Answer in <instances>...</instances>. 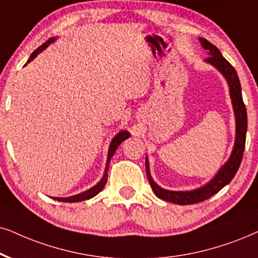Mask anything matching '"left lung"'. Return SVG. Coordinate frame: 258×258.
Listing matches in <instances>:
<instances>
[{
	"label": "left lung",
	"mask_w": 258,
	"mask_h": 258,
	"mask_svg": "<svg viewBox=\"0 0 258 258\" xmlns=\"http://www.w3.org/2000/svg\"><path fill=\"white\" fill-rule=\"evenodd\" d=\"M200 41L202 44V47L208 51L210 57L206 58V61L211 63L212 65L217 68L221 74L226 77L227 82L230 86V94L231 99H232L234 114H236V143H234V148L232 151V155L226 164L220 169L216 177L212 180L210 183L205 185V187L199 188L197 190L193 191H171L165 190L159 187L153 182L150 175L149 169V162L146 158L145 167H146V176L151 185L153 193L156 197H158L162 200L174 202L177 205H193L198 204V202L205 201L214 194H217L220 189H223L225 185L229 184L232 178L236 175V172L239 169L240 163H242L244 148H245V138H246V127H247V116H246V108L243 102L242 97V89H240V82L238 75L234 70V68L223 57L220 51L218 50L217 46L211 44L206 39L200 38Z\"/></svg>",
	"instance_id": "8db88e82"
}]
</instances>
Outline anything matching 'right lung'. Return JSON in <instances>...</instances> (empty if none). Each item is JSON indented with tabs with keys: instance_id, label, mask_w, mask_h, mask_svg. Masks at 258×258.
I'll use <instances>...</instances> for the list:
<instances>
[{
	"instance_id": "add662e5",
	"label": "right lung",
	"mask_w": 258,
	"mask_h": 258,
	"mask_svg": "<svg viewBox=\"0 0 258 258\" xmlns=\"http://www.w3.org/2000/svg\"><path fill=\"white\" fill-rule=\"evenodd\" d=\"M54 41V38H50L47 41H45L44 44L41 45V46H39L37 50L33 51V53L31 54V57H29V59L27 60V63H29L32 59H33L34 57H37L38 53H40V52L44 50V48H46L48 45L51 44V42ZM26 65V64H25ZM130 137V133L126 132V131H122L120 132L119 135H116L114 137L112 143H110V146H109V151H108V158H107V165H106V170H105V175H103L102 180H101L99 183L96 185H94L93 188L88 189L87 191H84V193H81V194H77V195H74V197H70V198H54L56 200L58 201H64V202H78V201H83V200H88V199H91L95 197L96 194H99L101 190H102L103 187H105L106 183H107V177H108V174H107V171H108V165H109V162L110 159H112L114 152L116 151V149H118V146L121 144L123 140L127 139Z\"/></svg>"
}]
</instances>
